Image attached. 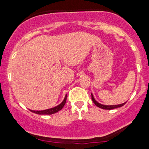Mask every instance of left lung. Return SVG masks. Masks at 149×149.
Returning a JSON list of instances; mask_svg holds the SVG:
<instances>
[{"mask_svg":"<svg viewBox=\"0 0 149 149\" xmlns=\"http://www.w3.org/2000/svg\"><path fill=\"white\" fill-rule=\"evenodd\" d=\"M91 100H92L93 102L98 107L102 108V109H115V108H118V107H120L123 106L126 102H124L123 104H115V105H105V104H100L99 103L97 100L94 99V96L93 94H91Z\"/></svg>","mask_w":149,"mask_h":149,"instance_id":"1","label":"left lung"}]
</instances>
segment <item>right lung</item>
Here are the masks:
<instances>
[{
	"label": "right lung",
	"instance_id": "right-lung-1",
	"mask_svg": "<svg viewBox=\"0 0 149 149\" xmlns=\"http://www.w3.org/2000/svg\"><path fill=\"white\" fill-rule=\"evenodd\" d=\"M66 99H67V94L65 95L63 101L60 104H58V106L55 107L50 108V109H45V110L35 111V110H31V109H30V111L34 112V113L38 114V115H52V114L56 113V112H59L60 110L62 109V108L63 107L64 105H65V104L66 102Z\"/></svg>",
	"mask_w": 149,
	"mask_h": 149
}]
</instances>
